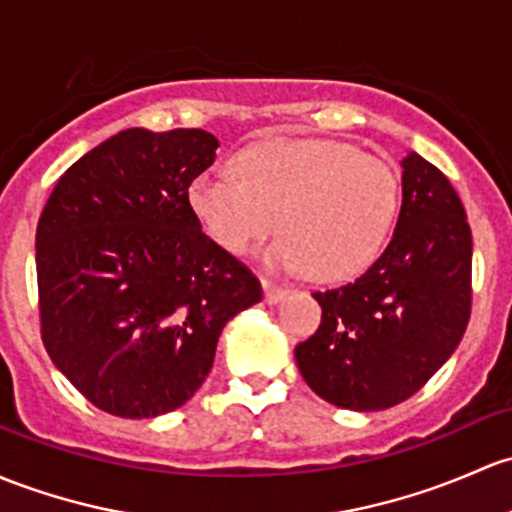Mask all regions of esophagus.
Masks as SVG:
<instances>
[{
	"label": "esophagus",
	"instance_id": "obj_1",
	"mask_svg": "<svg viewBox=\"0 0 512 512\" xmlns=\"http://www.w3.org/2000/svg\"><path fill=\"white\" fill-rule=\"evenodd\" d=\"M262 289H265V301L267 304H277V301H282L287 297L289 289L284 287V284H277L272 282V279H262Z\"/></svg>",
	"mask_w": 512,
	"mask_h": 512
}]
</instances>
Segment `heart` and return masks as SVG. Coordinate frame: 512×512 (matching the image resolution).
<instances>
[{
    "instance_id": "1",
    "label": "heart",
    "mask_w": 512,
    "mask_h": 512,
    "mask_svg": "<svg viewBox=\"0 0 512 512\" xmlns=\"http://www.w3.org/2000/svg\"><path fill=\"white\" fill-rule=\"evenodd\" d=\"M238 176L203 171L188 203L230 255L265 250L279 270L309 267L316 279L355 277L380 255L400 213V179L385 159L333 139H274L238 157Z\"/></svg>"
}]
</instances>
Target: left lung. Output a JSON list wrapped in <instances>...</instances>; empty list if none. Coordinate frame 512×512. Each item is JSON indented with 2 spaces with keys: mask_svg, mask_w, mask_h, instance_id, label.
Wrapping results in <instances>:
<instances>
[{
  "mask_svg": "<svg viewBox=\"0 0 512 512\" xmlns=\"http://www.w3.org/2000/svg\"><path fill=\"white\" fill-rule=\"evenodd\" d=\"M471 255L459 193L437 166L410 152L390 245L358 279L314 292L321 326L294 348L306 385L355 412L412 397L469 324Z\"/></svg>",
  "mask_w": 512,
  "mask_h": 512,
  "instance_id": "left-lung-1",
  "label": "left lung"
}]
</instances>
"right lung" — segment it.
<instances>
[{
	"label": "right lung",
	"mask_w": 512,
	"mask_h": 512,
	"mask_svg": "<svg viewBox=\"0 0 512 512\" xmlns=\"http://www.w3.org/2000/svg\"><path fill=\"white\" fill-rule=\"evenodd\" d=\"M215 149L203 129H125L75 161L43 206V346L102 412L147 419L186 405L223 326L262 299L260 279L188 203Z\"/></svg>",
	"instance_id": "right-lung-1"
}]
</instances>
